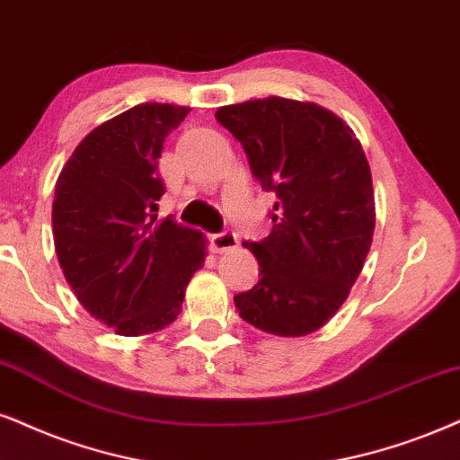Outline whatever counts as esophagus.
<instances>
[{
  "instance_id": "34e87169",
  "label": "esophagus",
  "mask_w": 460,
  "mask_h": 460,
  "mask_svg": "<svg viewBox=\"0 0 460 460\" xmlns=\"http://www.w3.org/2000/svg\"><path fill=\"white\" fill-rule=\"evenodd\" d=\"M210 243L217 252H226V250H234L237 246V235L231 229H225L220 234H214L210 237Z\"/></svg>"
}]
</instances>
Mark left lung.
I'll list each match as a JSON object with an SVG mask.
<instances>
[{
    "mask_svg": "<svg viewBox=\"0 0 460 460\" xmlns=\"http://www.w3.org/2000/svg\"><path fill=\"white\" fill-rule=\"evenodd\" d=\"M261 189L276 195L271 234L243 242L259 282L235 295L265 333L318 331L344 304L371 248L376 201L367 156L340 116L310 102L265 97L217 110Z\"/></svg>",
    "mask_w": 460,
    "mask_h": 460,
    "instance_id": "obj_1",
    "label": "left lung"
}]
</instances>
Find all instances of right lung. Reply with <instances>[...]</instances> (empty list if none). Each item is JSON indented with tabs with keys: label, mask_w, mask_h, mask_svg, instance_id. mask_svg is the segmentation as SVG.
<instances>
[{
	"label": "right lung",
	"mask_w": 460,
	"mask_h": 460,
	"mask_svg": "<svg viewBox=\"0 0 460 460\" xmlns=\"http://www.w3.org/2000/svg\"><path fill=\"white\" fill-rule=\"evenodd\" d=\"M190 108L139 103L95 127L59 173L52 235L63 276L84 310L119 335L176 321L206 261V237L156 218L163 142Z\"/></svg>",
	"instance_id": "right-lung-1"
}]
</instances>
